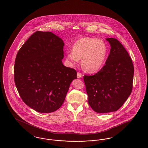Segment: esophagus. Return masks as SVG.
Here are the masks:
<instances>
[{"instance_id":"1","label":"esophagus","mask_w":148,"mask_h":148,"mask_svg":"<svg viewBox=\"0 0 148 148\" xmlns=\"http://www.w3.org/2000/svg\"><path fill=\"white\" fill-rule=\"evenodd\" d=\"M83 77V75H82L81 73H77V77L78 79L81 78V77Z\"/></svg>"}]
</instances>
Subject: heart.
<instances>
[{
  "instance_id": "heart-1",
  "label": "heart",
  "mask_w": 148,
  "mask_h": 148,
  "mask_svg": "<svg viewBox=\"0 0 148 148\" xmlns=\"http://www.w3.org/2000/svg\"><path fill=\"white\" fill-rule=\"evenodd\" d=\"M107 47L105 42L94 38L83 37L74 43L73 51L66 54V59L72 65H76L82 59L83 69L88 73L99 71L106 58Z\"/></svg>"
}]
</instances>
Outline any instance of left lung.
Instances as JSON below:
<instances>
[{
	"instance_id": "8db88e82",
	"label": "left lung",
	"mask_w": 148,
	"mask_h": 148,
	"mask_svg": "<svg viewBox=\"0 0 148 148\" xmlns=\"http://www.w3.org/2000/svg\"><path fill=\"white\" fill-rule=\"evenodd\" d=\"M106 40L111 49L105 64L95 75L84 77L89 105L100 113L115 112L123 105L132 92L134 71L123 45L116 38Z\"/></svg>"
}]
</instances>
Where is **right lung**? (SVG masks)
Returning <instances> with one entry per match:
<instances>
[{
  "mask_svg": "<svg viewBox=\"0 0 148 148\" xmlns=\"http://www.w3.org/2000/svg\"><path fill=\"white\" fill-rule=\"evenodd\" d=\"M64 42L51 32L36 31L18 51L14 81L21 98L41 113L56 111L63 103L77 71L63 65Z\"/></svg>",
  "mask_w": 148,
  "mask_h": 148,
  "instance_id": "right-lung-1",
  "label": "right lung"
}]
</instances>
